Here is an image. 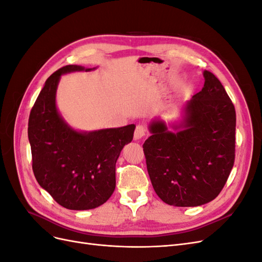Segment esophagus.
I'll use <instances>...</instances> for the list:
<instances>
[{
    "label": "esophagus",
    "instance_id": "34e87169",
    "mask_svg": "<svg viewBox=\"0 0 262 262\" xmlns=\"http://www.w3.org/2000/svg\"><path fill=\"white\" fill-rule=\"evenodd\" d=\"M145 136V128L143 125H141V124H139V125H137V128H136V131H134V140H140V139H142Z\"/></svg>",
    "mask_w": 262,
    "mask_h": 262
}]
</instances>
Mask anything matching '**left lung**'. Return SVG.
Here are the masks:
<instances>
[{"instance_id":"1","label":"left lung","mask_w":262,"mask_h":262,"mask_svg":"<svg viewBox=\"0 0 262 262\" xmlns=\"http://www.w3.org/2000/svg\"><path fill=\"white\" fill-rule=\"evenodd\" d=\"M203 77L202 90L186 102L181 120L168 126L161 119L152 120L143 144L155 192L173 207L215 199L235 161L234 105L215 75L204 71Z\"/></svg>"}]
</instances>
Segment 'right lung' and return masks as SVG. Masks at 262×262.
Wrapping results in <instances>:
<instances>
[{"mask_svg":"<svg viewBox=\"0 0 262 262\" xmlns=\"http://www.w3.org/2000/svg\"><path fill=\"white\" fill-rule=\"evenodd\" d=\"M66 66L48 77L28 121L33 170L38 184L69 210H91L104 204L116 188V163L133 139L136 125L77 131L57 108L61 75L95 70Z\"/></svg>","mask_w":262,"mask_h":262,"instance_id":"right-lung-1","label":"right lung"}]
</instances>
